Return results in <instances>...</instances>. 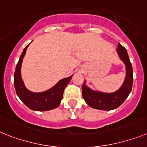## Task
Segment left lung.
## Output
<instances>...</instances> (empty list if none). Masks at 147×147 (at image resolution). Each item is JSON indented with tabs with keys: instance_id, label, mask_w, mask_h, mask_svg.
Here are the masks:
<instances>
[{
	"instance_id": "1",
	"label": "left lung",
	"mask_w": 147,
	"mask_h": 147,
	"mask_svg": "<svg viewBox=\"0 0 147 147\" xmlns=\"http://www.w3.org/2000/svg\"><path fill=\"white\" fill-rule=\"evenodd\" d=\"M117 52L119 57L125 64L126 77L123 86L119 90L113 93L94 92L85 85V82L82 85V96L86 103L91 108L96 109L110 110L117 108L123 104L131 91L133 84V71L131 63L129 60L126 49L122 45L118 44Z\"/></svg>"
}]
</instances>
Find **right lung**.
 Listing matches in <instances>:
<instances>
[{
  "label": "right lung",
  "instance_id": "1",
  "mask_svg": "<svg viewBox=\"0 0 147 147\" xmlns=\"http://www.w3.org/2000/svg\"><path fill=\"white\" fill-rule=\"evenodd\" d=\"M28 45L24 48L16 67L14 73V85L16 91L21 100L26 106L34 111H45L57 108L63 96V91L71 78V76L60 80L53 88L42 92H30L24 87L21 78V66L25 55Z\"/></svg>",
  "mask_w": 147,
  "mask_h": 147
}]
</instances>
